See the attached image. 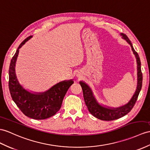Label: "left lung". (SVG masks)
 Wrapping results in <instances>:
<instances>
[{"label":"left lung","instance_id":"1","mask_svg":"<svg viewBox=\"0 0 150 150\" xmlns=\"http://www.w3.org/2000/svg\"><path fill=\"white\" fill-rule=\"evenodd\" d=\"M121 35L122 36V38L126 40L127 42L130 45L132 52L136 58L137 65V85L136 92H135L134 96L129 103L123 105V106L116 108L103 106V105L98 103L90 86L85 82H79V84L81 85L83 89L84 100H85L86 105L89 112L95 117L101 120H105V121L115 120L122 118L128 114L132 110L135 104H136V102L137 101L138 96L139 94L142 87V74L141 69V61L138 55V53L134 49L132 43H131L127 36L125 34H122V33H121Z\"/></svg>","mask_w":150,"mask_h":150}]
</instances>
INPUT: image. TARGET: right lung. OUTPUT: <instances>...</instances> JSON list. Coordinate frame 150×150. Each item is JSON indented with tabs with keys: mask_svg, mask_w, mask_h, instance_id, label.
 Instances as JSON below:
<instances>
[{
	"mask_svg": "<svg viewBox=\"0 0 150 150\" xmlns=\"http://www.w3.org/2000/svg\"><path fill=\"white\" fill-rule=\"evenodd\" d=\"M31 38L29 36L20 44L11 60L9 88L13 101L25 116L35 120H45L59 111L65 94L74 81L72 79L61 81L42 93H32L23 88L17 79L15 65L19 49Z\"/></svg>",
	"mask_w": 150,
	"mask_h": 150,
	"instance_id": "right-lung-1",
	"label": "right lung"
}]
</instances>
